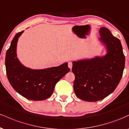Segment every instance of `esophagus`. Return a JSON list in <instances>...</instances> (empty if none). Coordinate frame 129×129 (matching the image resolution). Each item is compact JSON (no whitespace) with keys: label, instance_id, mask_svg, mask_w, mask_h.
Listing matches in <instances>:
<instances>
[{"label":"esophagus","instance_id":"esophagus-1","mask_svg":"<svg viewBox=\"0 0 129 129\" xmlns=\"http://www.w3.org/2000/svg\"><path fill=\"white\" fill-rule=\"evenodd\" d=\"M68 66H69V67L70 69V70H72V66H73V63H72V62H69V64H68Z\"/></svg>","mask_w":129,"mask_h":129}]
</instances>
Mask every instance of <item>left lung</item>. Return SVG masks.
Instances as JSON below:
<instances>
[{"label": "left lung", "mask_w": 129, "mask_h": 129, "mask_svg": "<svg viewBox=\"0 0 129 129\" xmlns=\"http://www.w3.org/2000/svg\"><path fill=\"white\" fill-rule=\"evenodd\" d=\"M100 35L99 40L106 48V55L73 62L74 91L77 97L85 101H98L113 93L125 67L119 39L105 27L101 28Z\"/></svg>", "instance_id": "left-lung-1"}]
</instances>
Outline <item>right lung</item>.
I'll return each mask as SVG.
<instances>
[{
  "label": "right lung",
  "mask_w": 129,
  "mask_h": 129,
  "mask_svg": "<svg viewBox=\"0 0 129 129\" xmlns=\"http://www.w3.org/2000/svg\"><path fill=\"white\" fill-rule=\"evenodd\" d=\"M23 31L14 37L6 53L5 67L7 78L13 88L28 100L42 101L48 98L56 84L70 72L68 63L45 69L35 70L22 65L17 57V44Z\"/></svg>",
  "instance_id": "obj_1"
}]
</instances>
